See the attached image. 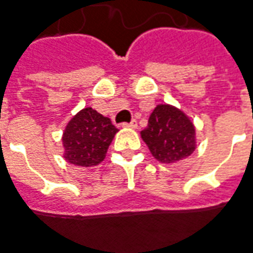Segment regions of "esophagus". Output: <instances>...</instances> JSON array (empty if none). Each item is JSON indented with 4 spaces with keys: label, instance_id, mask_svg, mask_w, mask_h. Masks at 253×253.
Listing matches in <instances>:
<instances>
[{
    "label": "esophagus",
    "instance_id": "esophagus-1",
    "mask_svg": "<svg viewBox=\"0 0 253 253\" xmlns=\"http://www.w3.org/2000/svg\"><path fill=\"white\" fill-rule=\"evenodd\" d=\"M122 126H123V127H130V128H137L138 123H137V121H135V119H132L130 123H123Z\"/></svg>",
    "mask_w": 253,
    "mask_h": 253
}]
</instances>
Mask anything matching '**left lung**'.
Wrapping results in <instances>:
<instances>
[{
    "label": "left lung",
    "mask_w": 253,
    "mask_h": 253,
    "mask_svg": "<svg viewBox=\"0 0 253 253\" xmlns=\"http://www.w3.org/2000/svg\"><path fill=\"white\" fill-rule=\"evenodd\" d=\"M141 137L160 163L185 160L196 149L193 123L182 111L167 104L153 109Z\"/></svg>",
    "instance_id": "left-lung-1"
}]
</instances>
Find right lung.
<instances>
[{
	"instance_id": "obj_1",
	"label": "right lung",
	"mask_w": 253,
	"mask_h": 253,
	"mask_svg": "<svg viewBox=\"0 0 253 253\" xmlns=\"http://www.w3.org/2000/svg\"><path fill=\"white\" fill-rule=\"evenodd\" d=\"M116 132L111 119L94 109H82L68 122L63 134L65 160L81 167L101 163Z\"/></svg>"
}]
</instances>
